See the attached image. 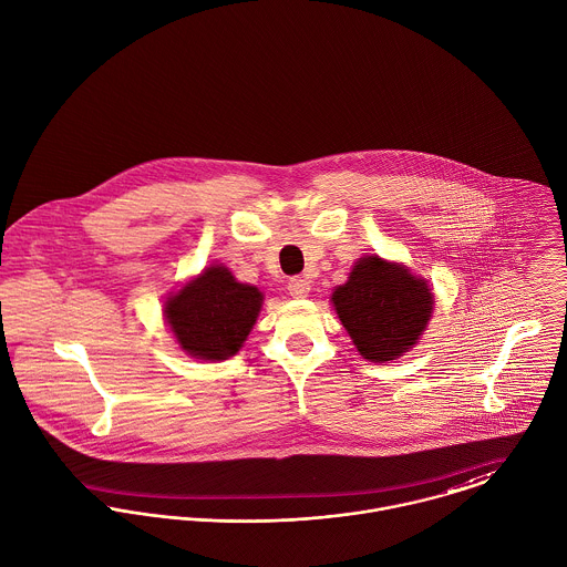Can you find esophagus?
Instances as JSON below:
<instances>
[{
    "instance_id": "34e87169",
    "label": "esophagus",
    "mask_w": 567,
    "mask_h": 567,
    "mask_svg": "<svg viewBox=\"0 0 567 567\" xmlns=\"http://www.w3.org/2000/svg\"><path fill=\"white\" fill-rule=\"evenodd\" d=\"M287 289H289V293H291L293 298H307L309 291H311V285H309L307 278H291L289 285H287Z\"/></svg>"
}]
</instances>
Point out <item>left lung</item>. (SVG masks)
Segmentation results:
<instances>
[{"instance_id": "left-lung-1", "label": "left lung", "mask_w": 567, "mask_h": 567, "mask_svg": "<svg viewBox=\"0 0 567 567\" xmlns=\"http://www.w3.org/2000/svg\"><path fill=\"white\" fill-rule=\"evenodd\" d=\"M332 305L357 350L384 363L415 346L431 319L433 293L402 265L365 256L334 289Z\"/></svg>"}]
</instances>
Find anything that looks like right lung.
<instances>
[{
	"label": "right lung",
	"instance_id": "right-lung-1",
	"mask_svg": "<svg viewBox=\"0 0 567 567\" xmlns=\"http://www.w3.org/2000/svg\"><path fill=\"white\" fill-rule=\"evenodd\" d=\"M262 305L256 287L241 285L219 265L208 267L165 305L181 348L206 361H226L248 339Z\"/></svg>",
	"mask_w": 567,
	"mask_h": 567
}]
</instances>
